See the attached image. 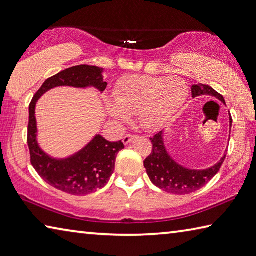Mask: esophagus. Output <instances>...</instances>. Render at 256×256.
Masks as SVG:
<instances>
[{
    "mask_svg": "<svg viewBox=\"0 0 256 256\" xmlns=\"http://www.w3.org/2000/svg\"><path fill=\"white\" fill-rule=\"evenodd\" d=\"M134 138V134H127L126 136H124V138H122V142L124 144H128L132 140V139Z\"/></svg>",
    "mask_w": 256,
    "mask_h": 256,
    "instance_id": "obj_1",
    "label": "esophagus"
}]
</instances>
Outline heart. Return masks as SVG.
<instances>
[{"label": "heart", "instance_id": "1", "mask_svg": "<svg viewBox=\"0 0 256 256\" xmlns=\"http://www.w3.org/2000/svg\"><path fill=\"white\" fill-rule=\"evenodd\" d=\"M188 86L182 78L130 76L119 81L114 90L116 105L107 104V112L114 122H126L137 114L140 126L157 132L166 126L188 97Z\"/></svg>", "mask_w": 256, "mask_h": 256}]
</instances>
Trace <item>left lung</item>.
<instances>
[{"instance_id":"8db88e82","label":"left lung","mask_w":256,"mask_h":256,"mask_svg":"<svg viewBox=\"0 0 256 256\" xmlns=\"http://www.w3.org/2000/svg\"><path fill=\"white\" fill-rule=\"evenodd\" d=\"M205 94L218 98L225 104L223 96L215 91L212 86L202 84L192 86V98ZM230 126L232 127V118L230 119ZM150 140L152 150L150 155L144 160V166L152 184L170 194L185 195L198 190L218 172L226 157L224 156L215 166L208 170H187L168 155L165 144H164L162 132H157L155 136L150 138Z\"/></svg>"}]
</instances>
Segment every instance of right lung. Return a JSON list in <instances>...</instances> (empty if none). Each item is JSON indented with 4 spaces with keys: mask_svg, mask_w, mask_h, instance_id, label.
Instances as JSON below:
<instances>
[{
    "mask_svg": "<svg viewBox=\"0 0 256 256\" xmlns=\"http://www.w3.org/2000/svg\"><path fill=\"white\" fill-rule=\"evenodd\" d=\"M101 72L102 69L98 66L86 64L61 71L44 81L33 96L28 107V146L32 166L48 184L70 195H89L107 184L114 170L117 154L124 148V142H110L97 134L76 155L66 159L51 158L38 147L36 142V104L48 90L61 86L76 88L94 86L102 92L107 82L104 81Z\"/></svg>",
    "mask_w": 256,
    "mask_h": 256,
    "instance_id": "obj_1",
    "label": "right lung"
}]
</instances>
